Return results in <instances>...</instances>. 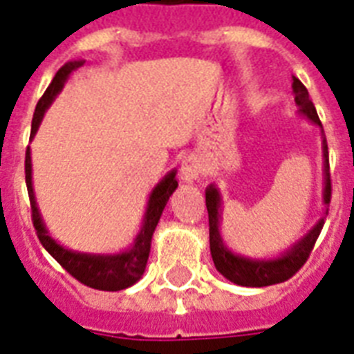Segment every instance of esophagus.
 Returning <instances> with one entry per match:
<instances>
[{
	"mask_svg": "<svg viewBox=\"0 0 354 354\" xmlns=\"http://www.w3.org/2000/svg\"><path fill=\"white\" fill-rule=\"evenodd\" d=\"M180 176H182L183 182H196L202 176V167H200V163L194 158H187V160H183L182 169H180Z\"/></svg>",
	"mask_w": 354,
	"mask_h": 354,
	"instance_id": "34e87169",
	"label": "esophagus"
}]
</instances>
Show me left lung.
I'll use <instances>...</instances> for the list:
<instances>
[{"label": "left lung", "instance_id": "1", "mask_svg": "<svg viewBox=\"0 0 354 354\" xmlns=\"http://www.w3.org/2000/svg\"><path fill=\"white\" fill-rule=\"evenodd\" d=\"M294 93H296V102L299 110L313 122L322 127V121L318 118V112L314 108L313 101L308 99L307 88L301 84V80L294 77ZM324 132V127H322ZM324 158H325V204H330V167H329V150H327V139L324 138ZM205 205H207V215H209V248L211 257L215 263L216 270L221 272L226 279H230L235 285L241 286H270L288 281L292 275H296L301 266L307 263L310 257V252L314 250V244L318 241L322 227H324V218L316 224L313 232L305 239L297 242L296 246L288 250L283 257L275 261H252V259L239 257L227 252L222 244L221 233H218V207H221V196L213 185L205 191Z\"/></svg>", "mask_w": 354, "mask_h": 354}]
</instances>
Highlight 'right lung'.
Wrapping results in <instances>:
<instances>
[{"mask_svg": "<svg viewBox=\"0 0 354 354\" xmlns=\"http://www.w3.org/2000/svg\"><path fill=\"white\" fill-rule=\"evenodd\" d=\"M80 62H69L64 68L58 69L55 79L47 86L46 93L36 104L35 115H32V127H30V138L35 136L36 128L40 124L44 112L47 106L51 104L55 95L62 90L64 82L68 79V75L77 69ZM176 172H169L163 180H161L156 189L150 194L149 207H147V215H145V224L139 232L138 239L133 242L130 252H124L121 255H86V253H75L69 252L66 248L53 241L51 236L47 235V230L44 227V222L40 218L38 207H36L35 193H32V182H30V152L27 149L25 152V183H27V193L30 200V218H32V226L36 230V235L40 239L41 246L46 248L47 252L51 253L55 261L68 272L71 277L82 283V285L95 288V290H108L115 292L122 290L132 286L136 281L143 275L147 261H149L150 253V241H152V233H154L158 221H160L161 211L167 205V200L174 193L178 187Z\"/></svg>", "mask_w": 354, "mask_h": 354, "instance_id": "add662e5", "label": "right lung"}]
</instances>
